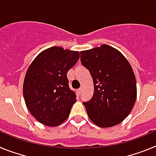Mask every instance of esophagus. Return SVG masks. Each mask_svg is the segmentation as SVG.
Returning a JSON list of instances; mask_svg holds the SVG:
<instances>
[{
	"label": "esophagus",
	"mask_w": 156,
	"mask_h": 156,
	"mask_svg": "<svg viewBox=\"0 0 156 156\" xmlns=\"http://www.w3.org/2000/svg\"><path fill=\"white\" fill-rule=\"evenodd\" d=\"M77 91H78V93H79V94H80L81 92H82V87L79 88V89H78V90H77Z\"/></svg>",
	"instance_id": "1"
}]
</instances>
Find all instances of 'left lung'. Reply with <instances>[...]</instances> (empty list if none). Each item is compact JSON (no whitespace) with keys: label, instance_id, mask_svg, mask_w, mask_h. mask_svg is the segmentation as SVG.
I'll list each match as a JSON object with an SVG mask.
<instances>
[{"label":"left lung","instance_id":"8db88e82","mask_svg":"<svg viewBox=\"0 0 156 156\" xmlns=\"http://www.w3.org/2000/svg\"><path fill=\"white\" fill-rule=\"evenodd\" d=\"M80 61L94 82L93 98L83 102L90 120L100 127L119 124L137 98L134 73L120 51L107 44L80 51Z\"/></svg>","mask_w":156,"mask_h":156}]
</instances>
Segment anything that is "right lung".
<instances>
[{
    "label": "right lung",
    "mask_w": 156,
    "mask_h": 156,
    "mask_svg": "<svg viewBox=\"0 0 156 156\" xmlns=\"http://www.w3.org/2000/svg\"><path fill=\"white\" fill-rule=\"evenodd\" d=\"M80 58L79 51L52 47L43 51L29 66L23 82L27 108L37 121L56 126L69 117L76 101L67 73Z\"/></svg>",
    "instance_id": "obj_1"
}]
</instances>
